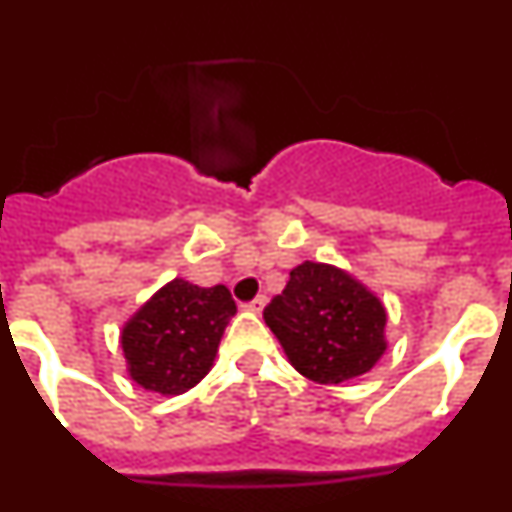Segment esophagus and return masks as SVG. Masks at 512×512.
Masks as SVG:
<instances>
[{
    "label": "esophagus",
    "mask_w": 512,
    "mask_h": 512,
    "mask_svg": "<svg viewBox=\"0 0 512 512\" xmlns=\"http://www.w3.org/2000/svg\"><path fill=\"white\" fill-rule=\"evenodd\" d=\"M264 307H266V297L259 295V297H256V300L248 302L246 310H248V312H261V310H264Z\"/></svg>",
    "instance_id": "1"
}]
</instances>
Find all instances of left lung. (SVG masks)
I'll return each mask as SVG.
<instances>
[{"label":"left lung","mask_w":512,"mask_h":512,"mask_svg":"<svg viewBox=\"0 0 512 512\" xmlns=\"http://www.w3.org/2000/svg\"><path fill=\"white\" fill-rule=\"evenodd\" d=\"M264 320L289 364L318 384L361 377L387 351L382 300L333 264L295 266L282 295L266 305Z\"/></svg>","instance_id":"1"}]
</instances>
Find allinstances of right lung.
<instances>
[{
  "instance_id": "obj_1",
  "label": "right lung",
  "mask_w": 512,
  "mask_h": 512,
  "mask_svg": "<svg viewBox=\"0 0 512 512\" xmlns=\"http://www.w3.org/2000/svg\"><path fill=\"white\" fill-rule=\"evenodd\" d=\"M235 315L228 287L171 279L122 325L128 374L143 390L182 395L212 369L225 325Z\"/></svg>"
}]
</instances>
